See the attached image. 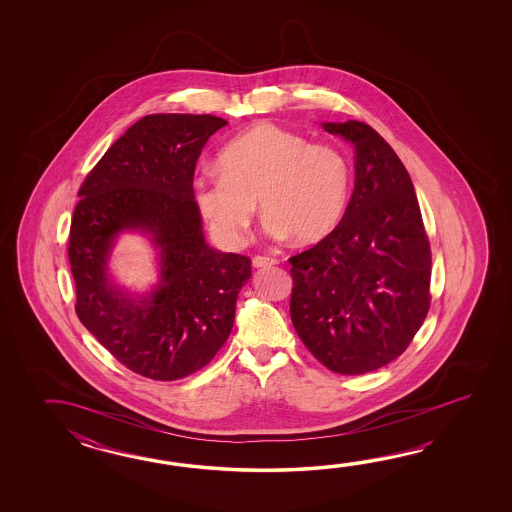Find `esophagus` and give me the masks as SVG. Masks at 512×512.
I'll list each match as a JSON object with an SVG mask.
<instances>
[{
	"label": "esophagus",
	"mask_w": 512,
	"mask_h": 512,
	"mask_svg": "<svg viewBox=\"0 0 512 512\" xmlns=\"http://www.w3.org/2000/svg\"><path fill=\"white\" fill-rule=\"evenodd\" d=\"M274 263H276V260H272L269 256H254V258H252V265H254L256 269H261V267H271Z\"/></svg>",
	"instance_id": "34e87169"
}]
</instances>
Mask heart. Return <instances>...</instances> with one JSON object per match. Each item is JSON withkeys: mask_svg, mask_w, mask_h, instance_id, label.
Instances as JSON below:
<instances>
[{"mask_svg": "<svg viewBox=\"0 0 512 512\" xmlns=\"http://www.w3.org/2000/svg\"><path fill=\"white\" fill-rule=\"evenodd\" d=\"M218 170L197 175L192 192L208 229L229 247L249 238L256 201L271 236L304 245L327 238L346 212L351 175L344 153L271 122L230 139Z\"/></svg>", "mask_w": 512, "mask_h": 512, "instance_id": "b5f03b06", "label": "heart"}]
</instances>
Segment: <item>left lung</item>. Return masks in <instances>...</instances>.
Instances as JSON below:
<instances>
[{
    "label": "left lung",
    "instance_id": "left-lung-1",
    "mask_svg": "<svg viewBox=\"0 0 512 512\" xmlns=\"http://www.w3.org/2000/svg\"><path fill=\"white\" fill-rule=\"evenodd\" d=\"M355 148L344 218L291 261V320L305 348L340 375L379 370L410 346L430 309L432 256L401 159L359 120L322 122Z\"/></svg>",
    "mask_w": 512,
    "mask_h": 512
}]
</instances>
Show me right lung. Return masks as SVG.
<instances>
[{"label":"right lung","mask_w":512,"mask_h":512,"mask_svg":"<svg viewBox=\"0 0 512 512\" xmlns=\"http://www.w3.org/2000/svg\"><path fill=\"white\" fill-rule=\"evenodd\" d=\"M212 115L157 113L137 120L78 190L69 234L77 315L128 370L177 381L207 366L229 338L251 260L205 241L192 183ZM141 231L158 251L160 282L131 294L108 272L114 241Z\"/></svg>","instance_id":"obj_1"}]
</instances>
